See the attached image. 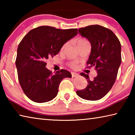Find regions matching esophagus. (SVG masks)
I'll use <instances>...</instances> for the list:
<instances>
[{
	"label": "esophagus",
	"instance_id": "esophagus-1",
	"mask_svg": "<svg viewBox=\"0 0 135 135\" xmlns=\"http://www.w3.org/2000/svg\"><path fill=\"white\" fill-rule=\"evenodd\" d=\"M71 76H72V77H76L79 76V74H77V73L71 72Z\"/></svg>",
	"mask_w": 135,
	"mask_h": 135
}]
</instances>
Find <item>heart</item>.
<instances>
[{
  "label": "heart",
  "instance_id": "1",
  "mask_svg": "<svg viewBox=\"0 0 135 135\" xmlns=\"http://www.w3.org/2000/svg\"><path fill=\"white\" fill-rule=\"evenodd\" d=\"M86 42H88V41L86 39H85V38H79L77 40V42H76L77 46H78L79 45L82 44V43H83ZM66 45H67V43H65V44H64V45L62 46V48H61V51H64V48L65 47ZM77 64H78V62H77V61H73V62H70V63H68V65L69 66V67H70V68H74H74H77Z\"/></svg>",
  "mask_w": 135,
  "mask_h": 135
}]
</instances>
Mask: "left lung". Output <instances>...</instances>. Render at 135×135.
<instances>
[{"mask_svg":"<svg viewBox=\"0 0 135 135\" xmlns=\"http://www.w3.org/2000/svg\"><path fill=\"white\" fill-rule=\"evenodd\" d=\"M79 34L91 44V52L87 62L88 67H95L98 74L93 80L89 75H80L88 80L85 89L77 90L79 97L97 100L105 97L113 87L122 62L121 43L111 30L99 25H92L79 29Z\"/></svg>","mask_w":135,"mask_h":135,"instance_id":"left-lung-1","label":"left lung"}]
</instances>
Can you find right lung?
<instances>
[{
  "label": "right lung",
  "instance_id": "obj_1",
  "mask_svg": "<svg viewBox=\"0 0 135 135\" xmlns=\"http://www.w3.org/2000/svg\"><path fill=\"white\" fill-rule=\"evenodd\" d=\"M77 33V28L40 26L22 38L17 49L15 64L20 85L30 99L37 103L50 101L58 94L62 80L71 77L69 71L63 69L52 74L46 68V61L58 54L64 44Z\"/></svg>",
  "mask_w": 135,
  "mask_h": 135
}]
</instances>
